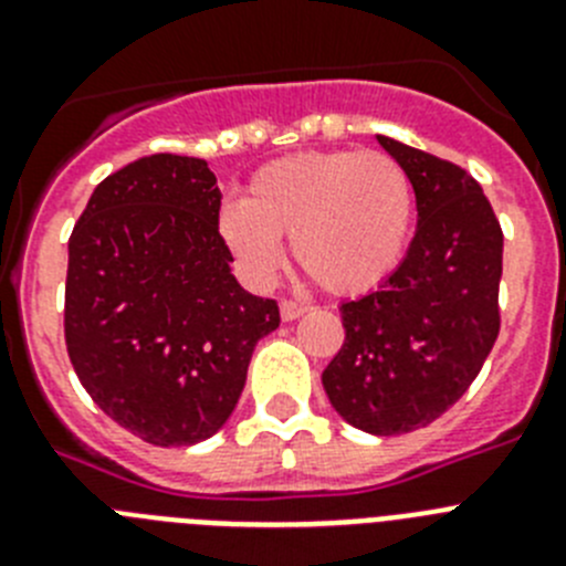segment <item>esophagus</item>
Instances as JSON below:
<instances>
[{"label": "esophagus", "instance_id": "1", "mask_svg": "<svg viewBox=\"0 0 566 566\" xmlns=\"http://www.w3.org/2000/svg\"><path fill=\"white\" fill-rule=\"evenodd\" d=\"M308 306L306 303H297V300H283L280 303V314H283V319H297L300 314H306Z\"/></svg>", "mask_w": 566, "mask_h": 566}]
</instances>
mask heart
<instances>
[{
    "label": "heart",
    "instance_id": "b5f03b06",
    "mask_svg": "<svg viewBox=\"0 0 566 566\" xmlns=\"http://www.w3.org/2000/svg\"><path fill=\"white\" fill-rule=\"evenodd\" d=\"M417 214L411 175L379 149H312L274 158L227 203L218 232L243 272L269 280L292 234L297 266L332 294L371 292L402 263Z\"/></svg>",
    "mask_w": 566,
    "mask_h": 566
}]
</instances>
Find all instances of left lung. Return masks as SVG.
I'll return each mask as SVG.
<instances>
[{
    "label": "left lung",
    "mask_w": 566,
    "mask_h": 566,
    "mask_svg": "<svg viewBox=\"0 0 566 566\" xmlns=\"http://www.w3.org/2000/svg\"><path fill=\"white\" fill-rule=\"evenodd\" d=\"M417 192V234L377 292L339 306L345 343L323 371L334 411L377 437L417 431L462 399L502 328L504 234L476 178L379 135Z\"/></svg>",
    "instance_id": "8db88e82"
}]
</instances>
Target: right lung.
<instances>
[{"mask_svg":"<svg viewBox=\"0 0 566 566\" xmlns=\"http://www.w3.org/2000/svg\"><path fill=\"white\" fill-rule=\"evenodd\" d=\"M203 158L158 153L107 175L70 234L64 343L78 382L149 444H195L232 417L277 300L229 272Z\"/></svg>","mask_w":566,"mask_h":566,"instance_id":"1","label":"right lung"}]
</instances>
